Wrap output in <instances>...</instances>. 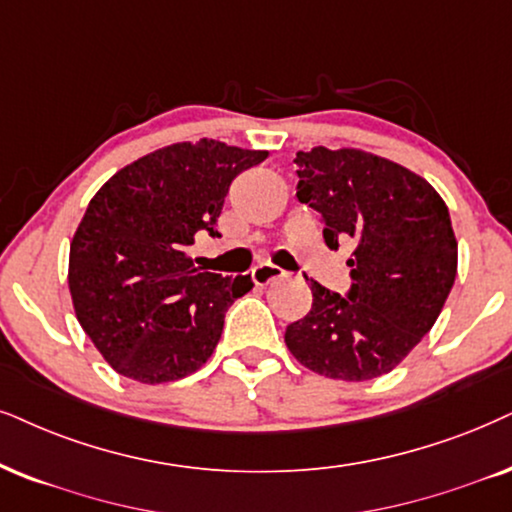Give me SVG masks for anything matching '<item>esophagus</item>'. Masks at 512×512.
<instances>
[{
    "label": "esophagus",
    "mask_w": 512,
    "mask_h": 512,
    "mask_svg": "<svg viewBox=\"0 0 512 512\" xmlns=\"http://www.w3.org/2000/svg\"><path fill=\"white\" fill-rule=\"evenodd\" d=\"M250 276H252V281H255V286L262 288V286H269V283L278 281V278H283V269L264 262V264H257V267L250 271Z\"/></svg>",
    "instance_id": "1"
}]
</instances>
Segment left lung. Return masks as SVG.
Masks as SVG:
<instances>
[{"label": "left lung", "mask_w": 512, "mask_h": 512, "mask_svg": "<svg viewBox=\"0 0 512 512\" xmlns=\"http://www.w3.org/2000/svg\"><path fill=\"white\" fill-rule=\"evenodd\" d=\"M297 198L323 217L331 250L352 241L347 297L312 283V312L286 328L309 371L361 383L390 373L435 326L458 271L442 196L409 167L361 148L300 151Z\"/></svg>", "instance_id": "left-lung-1"}]
</instances>
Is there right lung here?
<instances>
[{"mask_svg":"<svg viewBox=\"0 0 512 512\" xmlns=\"http://www.w3.org/2000/svg\"><path fill=\"white\" fill-rule=\"evenodd\" d=\"M215 139L179 141L134 160L89 200L70 241L68 288L77 321L101 357L144 385L196 373L222 338L250 276L193 267L198 231H215L238 174L267 160Z\"/></svg>","mask_w":512,"mask_h":512,"instance_id":"add662e5","label":"right lung"}]
</instances>
